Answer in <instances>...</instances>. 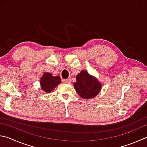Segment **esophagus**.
Here are the masks:
<instances>
[{
  "instance_id": "1",
  "label": "esophagus",
  "mask_w": 147,
  "mask_h": 147,
  "mask_svg": "<svg viewBox=\"0 0 147 147\" xmlns=\"http://www.w3.org/2000/svg\"><path fill=\"white\" fill-rule=\"evenodd\" d=\"M62 82L63 83H65V84H69V83L71 82V80L70 79H63L62 80Z\"/></svg>"
}]
</instances>
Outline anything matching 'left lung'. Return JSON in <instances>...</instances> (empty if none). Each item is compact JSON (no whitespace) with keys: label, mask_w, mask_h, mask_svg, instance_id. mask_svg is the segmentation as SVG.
<instances>
[{"label":"left lung","mask_w":147,"mask_h":147,"mask_svg":"<svg viewBox=\"0 0 147 147\" xmlns=\"http://www.w3.org/2000/svg\"><path fill=\"white\" fill-rule=\"evenodd\" d=\"M76 78V82L74 83V89L80 96L84 99L94 98L100 91V83L86 71H82Z\"/></svg>","instance_id":"1"}]
</instances>
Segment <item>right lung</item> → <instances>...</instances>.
Returning a JSON list of instances; mask_svg holds the SVG:
<instances>
[{
    "mask_svg": "<svg viewBox=\"0 0 147 147\" xmlns=\"http://www.w3.org/2000/svg\"><path fill=\"white\" fill-rule=\"evenodd\" d=\"M59 84H60V76H53L52 74L49 73H44L40 80L42 89L47 92H51Z\"/></svg>",
    "mask_w": 147,
    "mask_h": 147,
    "instance_id": "1",
    "label": "right lung"
}]
</instances>
